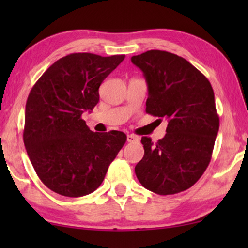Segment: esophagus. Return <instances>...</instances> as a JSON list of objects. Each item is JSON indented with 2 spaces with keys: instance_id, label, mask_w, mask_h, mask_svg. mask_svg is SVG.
Returning a JSON list of instances; mask_svg holds the SVG:
<instances>
[{
  "instance_id": "esophagus-1",
  "label": "esophagus",
  "mask_w": 248,
  "mask_h": 248,
  "mask_svg": "<svg viewBox=\"0 0 248 248\" xmlns=\"http://www.w3.org/2000/svg\"><path fill=\"white\" fill-rule=\"evenodd\" d=\"M140 140V138L137 137V135L134 134H128L127 135V141L128 142H135V141H139Z\"/></svg>"
}]
</instances>
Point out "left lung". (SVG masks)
Returning a JSON list of instances; mask_svg holds the SVG:
<instances>
[{
    "label": "left lung",
    "instance_id": "obj_1",
    "mask_svg": "<svg viewBox=\"0 0 248 248\" xmlns=\"http://www.w3.org/2000/svg\"><path fill=\"white\" fill-rule=\"evenodd\" d=\"M131 61L148 83L145 111L168 121L167 133L155 144L141 139L144 155L135 174L155 194L185 191L209 166L219 131L211 83L188 61L165 50H148Z\"/></svg>",
    "mask_w": 248,
    "mask_h": 248
}]
</instances>
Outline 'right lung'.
Masks as SVG:
<instances>
[{"label": "right lung", "instance_id": "add662e5", "mask_svg": "<svg viewBox=\"0 0 248 248\" xmlns=\"http://www.w3.org/2000/svg\"><path fill=\"white\" fill-rule=\"evenodd\" d=\"M125 55L73 53L52 64L30 90L23 142L32 167L53 192L90 194L126 142L121 131H90L82 114L99 101V87Z\"/></svg>", "mask_w": 248, "mask_h": 248}]
</instances>
